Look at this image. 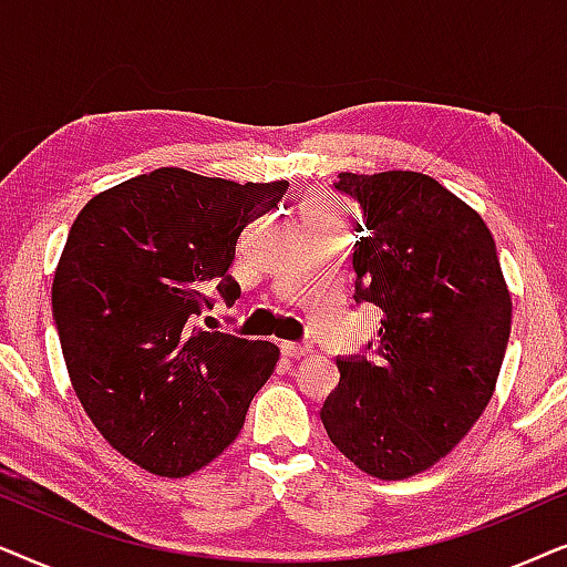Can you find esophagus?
I'll return each mask as SVG.
<instances>
[{
	"mask_svg": "<svg viewBox=\"0 0 567 567\" xmlns=\"http://www.w3.org/2000/svg\"><path fill=\"white\" fill-rule=\"evenodd\" d=\"M311 352V344H296V342H282V354H288V358L298 360V358H306V354Z\"/></svg>",
	"mask_w": 567,
	"mask_h": 567,
	"instance_id": "esophagus-1",
	"label": "esophagus"
}]
</instances>
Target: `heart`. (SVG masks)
<instances>
[{"instance_id": "1", "label": "heart", "mask_w": 567, "mask_h": 567, "mask_svg": "<svg viewBox=\"0 0 567 567\" xmlns=\"http://www.w3.org/2000/svg\"><path fill=\"white\" fill-rule=\"evenodd\" d=\"M311 207H313V209H321V213H337L334 205H329V202H323V199H316Z\"/></svg>"}]
</instances>
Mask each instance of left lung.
<instances>
[{
  "mask_svg": "<svg viewBox=\"0 0 567 567\" xmlns=\"http://www.w3.org/2000/svg\"><path fill=\"white\" fill-rule=\"evenodd\" d=\"M334 188L365 220L354 300L383 319L375 358H337L321 422L358 470L404 480L441 462L493 399L511 292L485 220L435 178L339 173Z\"/></svg>",
  "mask_w": 567,
  "mask_h": 567,
  "instance_id": "8db88e82",
  "label": "left lung"
}]
</instances>
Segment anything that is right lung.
<instances>
[{"mask_svg":"<svg viewBox=\"0 0 567 567\" xmlns=\"http://www.w3.org/2000/svg\"><path fill=\"white\" fill-rule=\"evenodd\" d=\"M288 181L236 184L157 168L82 207L51 308L82 410L142 470L186 477L223 454L275 371L279 347L199 327L230 275L240 233Z\"/></svg>","mask_w":567,"mask_h":567,"instance_id":"1","label":"right lung"}]
</instances>
